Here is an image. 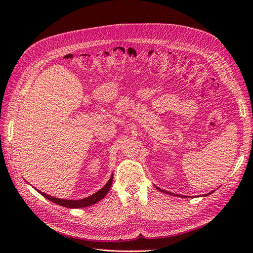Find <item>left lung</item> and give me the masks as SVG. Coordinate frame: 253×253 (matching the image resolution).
<instances>
[{
    "label": "left lung",
    "mask_w": 253,
    "mask_h": 253,
    "mask_svg": "<svg viewBox=\"0 0 253 253\" xmlns=\"http://www.w3.org/2000/svg\"><path fill=\"white\" fill-rule=\"evenodd\" d=\"M159 191H161V192H163V193H165V194H170V195H173V194H171V193H168L167 191H164V190H161V189H159V188H157Z\"/></svg>",
    "instance_id": "8db88e82"
}]
</instances>
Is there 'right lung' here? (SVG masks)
I'll use <instances>...</instances> for the list:
<instances>
[{"label":"right lung","mask_w":253,"mask_h":253,"mask_svg":"<svg viewBox=\"0 0 253 253\" xmlns=\"http://www.w3.org/2000/svg\"><path fill=\"white\" fill-rule=\"evenodd\" d=\"M112 182H113V175L109 179L108 183H106L101 190H99L95 194H93L92 196L81 199V200H65V199H58V198H55V197L46 195V194L40 192V191H38V192L41 194L42 196H44L46 199H48V200L52 201L53 203H55V204H58L60 206L68 207V208H81V207L91 206L93 204L97 203L98 201H100L101 199H103L106 196V194H108V192L111 188V185H112Z\"/></svg>","instance_id":"right-lung-1"}]
</instances>
